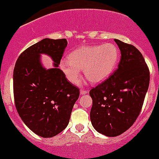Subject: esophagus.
<instances>
[{
    "mask_svg": "<svg viewBox=\"0 0 159 159\" xmlns=\"http://www.w3.org/2000/svg\"><path fill=\"white\" fill-rule=\"evenodd\" d=\"M87 93H89V91L87 90L81 89V91H80V94H81V95H84V94H87Z\"/></svg>",
    "mask_w": 159,
    "mask_h": 159,
    "instance_id": "34e87169",
    "label": "esophagus"
}]
</instances>
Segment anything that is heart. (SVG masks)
Returning a JSON list of instances; mask_svg holds the SVG:
<instances>
[{"label":"heart","instance_id":"obj_1","mask_svg":"<svg viewBox=\"0 0 159 159\" xmlns=\"http://www.w3.org/2000/svg\"><path fill=\"white\" fill-rule=\"evenodd\" d=\"M119 57V49L112 43L81 47L72 52L68 58L63 59L60 67L67 79L73 84L78 82L83 69L88 79L98 83L115 70Z\"/></svg>","mask_w":159,"mask_h":159}]
</instances>
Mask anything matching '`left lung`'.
<instances>
[{
	"mask_svg": "<svg viewBox=\"0 0 159 159\" xmlns=\"http://www.w3.org/2000/svg\"><path fill=\"white\" fill-rule=\"evenodd\" d=\"M114 41L121 52L118 67L89 92L91 122L98 133L107 137L120 135L133 125L150 81L149 69L141 52L131 44Z\"/></svg>",
	"mask_w": 159,
	"mask_h": 159,
	"instance_id": "1",
	"label": "left lung"
}]
</instances>
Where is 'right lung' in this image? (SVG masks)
<instances>
[{"label": "right lung", "mask_w": 159, "mask_h": 159, "mask_svg": "<svg viewBox=\"0 0 159 159\" xmlns=\"http://www.w3.org/2000/svg\"><path fill=\"white\" fill-rule=\"evenodd\" d=\"M66 39H44L20 54L13 73L15 107L26 126L43 138H52L68 125L79 89L69 82L58 68ZM40 53L49 55L55 68L47 70L41 64Z\"/></svg>", "instance_id": "right-lung-1"}]
</instances>
